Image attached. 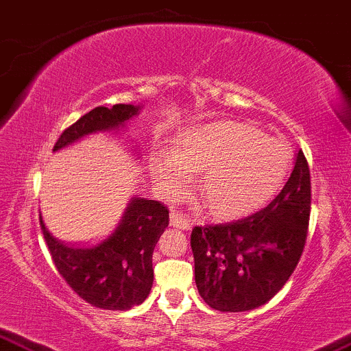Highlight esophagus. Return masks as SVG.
<instances>
[{
  "instance_id": "34e87169",
  "label": "esophagus",
  "mask_w": 351,
  "mask_h": 351,
  "mask_svg": "<svg viewBox=\"0 0 351 351\" xmlns=\"http://www.w3.org/2000/svg\"><path fill=\"white\" fill-rule=\"evenodd\" d=\"M170 225H171V227L183 230V232H186V230L191 228L189 220L186 219L183 214H180V212H176V210L170 212Z\"/></svg>"
}]
</instances>
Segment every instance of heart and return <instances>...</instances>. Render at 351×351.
Instances as JSON below:
<instances>
[{
    "mask_svg": "<svg viewBox=\"0 0 351 351\" xmlns=\"http://www.w3.org/2000/svg\"><path fill=\"white\" fill-rule=\"evenodd\" d=\"M173 154L152 158V173L168 196L178 197L201 171L204 206L219 219L257 210L280 191L293 155L287 143L250 124L219 121L184 132Z\"/></svg>",
    "mask_w": 351,
    "mask_h": 351,
    "instance_id": "b5f03b06",
    "label": "heart"
}]
</instances>
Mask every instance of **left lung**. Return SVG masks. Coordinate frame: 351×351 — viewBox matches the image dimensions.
I'll return each instance as SVG.
<instances>
[{"instance_id": "left-lung-1", "label": "left lung", "mask_w": 351, "mask_h": 351, "mask_svg": "<svg viewBox=\"0 0 351 351\" xmlns=\"http://www.w3.org/2000/svg\"><path fill=\"white\" fill-rule=\"evenodd\" d=\"M311 214V175L303 150L277 197L245 219L194 227L191 247L202 300L223 313L267 303L303 254Z\"/></svg>"}]
</instances>
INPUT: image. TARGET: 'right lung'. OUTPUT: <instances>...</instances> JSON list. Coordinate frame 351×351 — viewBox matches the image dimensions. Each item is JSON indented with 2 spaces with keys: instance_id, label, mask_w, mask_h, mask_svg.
<instances>
[{
  "instance_id": "1",
  "label": "right lung",
  "mask_w": 351,
  "mask_h": 351,
  "mask_svg": "<svg viewBox=\"0 0 351 351\" xmlns=\"http://www.w3.org/2000/svg\"><path fill=\"white\" fill-rule=\"evenodd\" d=\"M137 112L139 106L134 105L97 106L66 128L53 150L92 132L117 130ZM168 208L162 202L132 197L114 232L92 245H63L45 228L42 215L40 227L58 272L82 300L100 309L126 311L150 293L154 247L168 227Z\"/></svg>"
}]
</instances>
